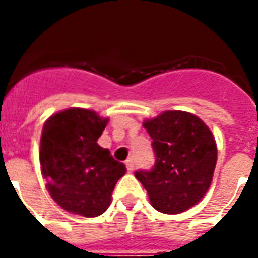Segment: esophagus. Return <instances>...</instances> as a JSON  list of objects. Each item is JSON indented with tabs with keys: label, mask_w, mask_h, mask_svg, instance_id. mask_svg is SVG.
<instances>
[{
	"label": "esophagus",
	"mask_w": 258,
	"mask_h": 258,
	"mask_svg": "<svg viewBox=\"0 0 258 258\" xmlns=\"http://www.w3.org/2000/svg\"><path fill=\"white\" fill-rule=\"evenodd\" d=\"M125 167H127V171H128V173H133V171H134V160H133V159H128V160L125 162Z\"/></svg>",
	"instance_id": "34e87169"
}]
</instances>
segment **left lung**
Returning <instances> with one entry per match:
<instances>
[{
    "label": "left lung",
    "instance_id": "left-lung-1",
    "mask_svg": "<svg viewBox=\"0 0 258 258\" xmlns=\"http://www.w3.org/2000/svg\"><path fill=\"white\" fill-rule=\"evenodd\" d=\"M144 127L156 155L151 171H137L151 205L164 214H179L203 199L213 181L217 144L210 128L192 113L166 110Z\"/></svg>",
    "mask_w": 258,
    "mask_h": 258
}]
</instances>
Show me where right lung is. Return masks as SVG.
Instances as JSON below:
<instances>
[{
	"instance_id": "right-lung-1",
	"label": "right lung",
	"mask_w": 258,
	"mask_h": 258,
	"mask_svg": "<svg viewBox=\"0 0 258 258\" xmlns=\"http://www.w3.org/2000/svg\"><path fill=\"white\" fill-rule=\"evenodd\" d=\"M107 121L94 110L69 107L44 123L41 174L51 198L72 214L98 217L105 213L114 185L127 171L96 142Z\"/></svg>"
}]
</instances>
